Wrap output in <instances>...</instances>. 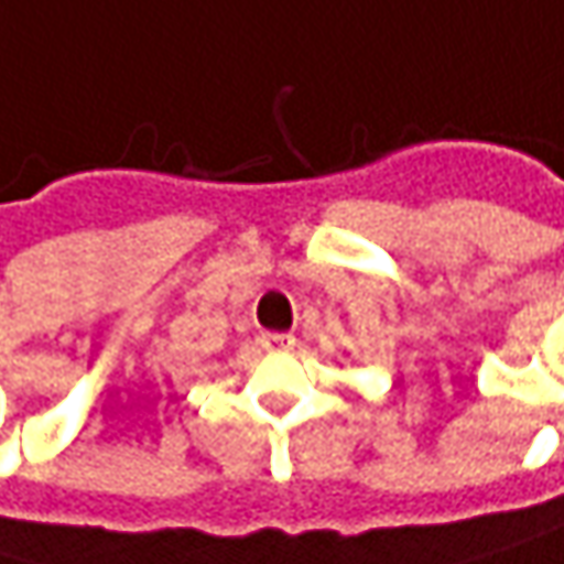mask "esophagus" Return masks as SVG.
Returning <instances> with one entry per match:
<instances>
[{
  "label": "esophagus",
  "mask_w": 564,
  "mask_h": 564,
  "mask_svg": "<svg viewBox=\"0 0 564 564\" xmlns=\"http://www.w3.org/2000/svg\"><path fill=\"white\" fill-rule=\"evenodd\" d=\"M261 341H264V348H268V351H290V348L296 345V338L286 333H268Z\"/></svg>",
  "instance_id": "esophagus-1"
}]
</instances>
